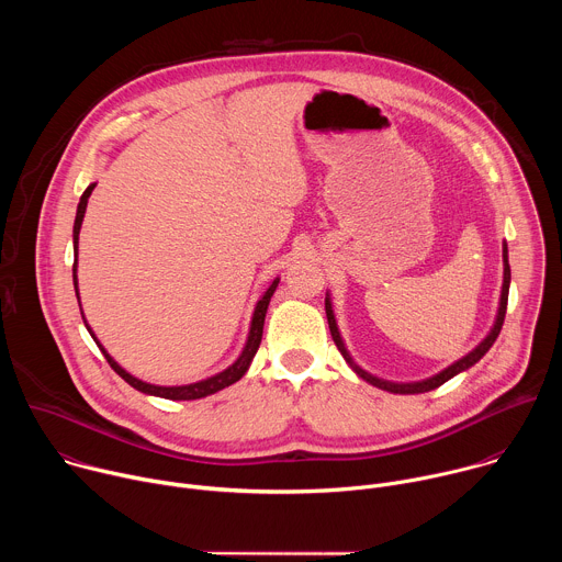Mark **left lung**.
Returning a JSON list of instances; mask_svg holds the SVG:
<instances>
[{"mask_svg":"<svg viewBox=\"0 0 562 562\" xmlns=\"http://www.w3.org/2000/svg\"><path fill=\"white\" fill-rule=\"evenodd\" d=\"M503 269H505V271H503V289H501L498 313H496V319H494V325H492L490 334H487L483 340H480V342H477V345H475L467 356H462L460 360H456L453 364H449L447 369L438 371V373H436V375H431V378L416 380V382H393V380H384V378H378V375H373V373L364 371V369H362V367L351 358V353H349V349H347V345H345V340H342V336H340V329H338V323H336V315H334L331 293L327 291L325 308H327V319H329V329H331L334 342H336L338 351L342 353L345 362L353 369V373H356L358 378L367 380L369 384L378 386V389H384V391H389V393H403V395H412V393H427V391H431V389H438L440 384H445V382H447V380H451L453 375H458V373L467 371L469 367H473L480 358H483V356L492 349V345L496 342V338H498V334H501V329H503V323H505L507 297H509V282H512V269H509V251H507V243H503Z\"/></svg>","mask_w":562,"mask_h":562,"instance_id":"left-lung-1","label":"left lung"}]
</instances>
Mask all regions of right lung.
Returning a JSON list of instances; mask_svg holds the SVG:
<instances>
[{
	"mask_svg": "<svg viewBox=\"0 0 562 562\" xmlns=\"http://www.w3.org/2000/svg\"><path fill=\"white\" fill-rule=\"evenodd\" d=\"M95 184H98V182L89 184V187H87V191L82 193V198H79L77 213H75V224H72V254H75V262H72V284H75V295H77V300H79V289H77V243H79V228H82L85 213H87V204H89V198H91V193H93ZM278 284H280V278H276V280L269 284V289L262 293V297L256 302V308H254V315H251V325H249L247 342H245L243 351H239V356L235 358V362H233V364H228L226 369H222V371H220V373H215V375H209V378L198 380V382H191V384H176V386L150 384V382H144V380H139V378L131 375L124 367H120V364L115 362V358H113V356L102 347V342L95 338L93 329L89 327L87 317H85L82 302H79V311H82L85 325H87L89 334L93 336V340L98 342V347H100V351L104 353V358L109 360V364H111V367L115 369V373H117L122 380H126L133 389L142 391V393H146V395L167 397V400H200V397H206V395H211V393H217V391H222V389L231 386L233 382H237L239 378H243V375L249 371V367H251V362H254V358H256V353H258L260 340H262V329H265L267 308H269L271 295L276 293Z\"/></svg>",
	"mask_w": 562,
	"mask_h": 562,
	"instance_id": "right-lung-1",
	"label": "right lung"
}]
</instances>
